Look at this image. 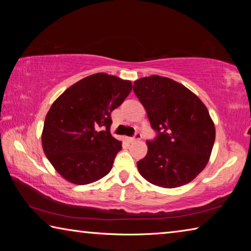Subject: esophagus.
Masks as SVG:
<instances>
[{"mask_svg": "<svg viewBox=\"0 0 251 251\" xmlns=\"http://www.w3.org/2000/svg\"><path fill=\"white\" fill-rule=\"evenodd\" d=\"M141 137H142L141 134L136 133V134H135V137H129V138H128V142H129V143L137 142V141H139V139H141Z\"/></svg>", "mask_w": 251, "mask_h": 251, "instance_id": "34e87169", "label": "esophagus"}]
</instances>
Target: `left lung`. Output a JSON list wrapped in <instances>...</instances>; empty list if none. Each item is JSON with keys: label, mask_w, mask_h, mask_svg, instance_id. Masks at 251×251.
<instances>
[{"label": "left lung", "mask_w": 251, "mask_h": 251, "mask_svg": "<svg viewBox=\"0 0 251 251\" xmlns=\"http://www.w3.org/2000/svg\"><path fill=\"white\" fill-rule=\"evenodd\" d=\"M133 90L157 131L147 142V155L137 161L139 174L164 188L188 184L206 167L215 143L205 104L184 85L158 75L135 80Z\"/></svg>", "instance_id": "8db88e82"}]
</instances>
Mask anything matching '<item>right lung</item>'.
<instances>
[{
  "instance_id": "add662e5",
  "label": "right lung",
  "mask_w": 251,
  "mask_h": 251,
  "mask_svg": "<svg viewBox=\"0 0 251 251\" xmlns=\"http://www.w3.org/2000/svg\"><path fill=\"white\" fill-rule=\"evenodd\" d=\"M130 91V80L96 73L72 85L50 106L42 146L64 179L87 185L110 172L122 150V143L110 134V113Z\"/></svg>"
}]
</instances>
